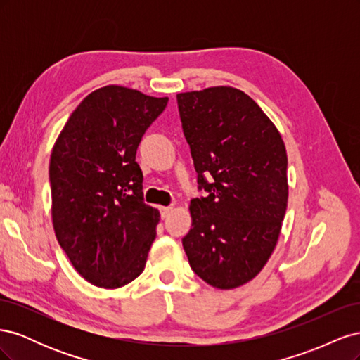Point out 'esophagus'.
<instances>
[{
    "label": "esophagus",
    "mask_w": 360,
    "mask_h": 360,
    "mask_svg": "<svg viewBox=\"0 0 360 360\" xmlns=\"http://www.w3.org/2000/svg\"><path fill=\"white\" fill-rule=\"evenodd\" d=\"M160 217H162V219H165V217H168V214L171 213V210H172V207H160Z\"/></svg>",
    "instance_id": "obj_1"
}]
</instances>
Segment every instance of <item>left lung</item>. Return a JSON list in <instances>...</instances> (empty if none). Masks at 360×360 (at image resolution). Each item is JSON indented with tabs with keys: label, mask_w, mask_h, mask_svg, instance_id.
I'll return each instance as SVG.
<instances>
[{
	"label": "left lung",
	"mask_w": 360,
	"mask_h": 360,
	"mask_svg": "<svg viewBox=\"0 0 360 360\" xmlns=\"http://www.w3.org/2000/svg\"><path fill=\"white\" fill-rule=\"evenodd\" d=\"M198 191L181 238L192 270L230 290L255 278L276 246L288 200L287 151L278 129L243 91L177 94Z\"/></svg>",
	"instance_id": "left-lung-1"
}]
</instances>
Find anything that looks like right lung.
I'll return each instance as SVG.
<instances>
[{
	"mask_svg": "<svg viewBox=\"0 0 360 360\" xmlns=\"http://www.w3.org/2000/svg\"><path fill=\"white\" fill-rule=\"evenodd\" d=\"M167 103L103 86L72 112L53 146V230L75 270L96 287H123L146 267L159 212L144 202L136 150Z\"/></svg>",
	"mask_w": 360,
	"mask_h": 360,
	"instance_id": "right-lung-1",
	"label": "right lung"
}]
</instances>
